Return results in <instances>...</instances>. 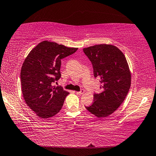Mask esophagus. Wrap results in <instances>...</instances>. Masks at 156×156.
I'll return each mask as SVG.
<instances>
[{"mask_svg": "<svg viewBox=\"0 0 156 156\" xmlns=\"http://www.w3.org/2000/svg\"><path fill=\"white\" fill-rule=\"evenodd\" d=\"M76 93L78 94H82L84 93V90L82 89V90L80 92H76Z\"/></svg>", "mask_w": 156, "mask_h": 156, "instance_id": "esophagus-1", "label": "esophagus"}]
</instances>
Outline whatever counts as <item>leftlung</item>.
<instances>
[{
    "mask_svg": "<svg viewBox=\"0 0 156 156\" xmlns=\"http://www.w3.org/2000/svg\"><path fill=\"white\" fill-rule=\"evenodd\" d=\"M83 51L101 83V92L95 93L93 103L85 107L98 118L107 117L120 107L130 88L131 76L127 59L112 45H96Z\"/></svg>",
    "mask_w": 156,
    "mask_h": 156,
    "instance_id": "8db88e82",
    "label": "left lung"
}]
</instances>
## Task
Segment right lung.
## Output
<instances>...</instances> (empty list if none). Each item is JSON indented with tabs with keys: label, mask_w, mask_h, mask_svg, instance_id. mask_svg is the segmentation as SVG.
<instances>
[{
	"label": "right lung",
	"mask_w": 156,
	"mask_h": 156,
	"mask_svg": "<svg viewBox=\"0 0 156 156\" xmlns=\"http://www.w3.org/2000/svg\"><path fill=\"white\" fill-rule=\"evenodd\" d=\"M77 49L44 41L25 58L21 70L22 93L27 106L38 117L47 119L61 110L69 92L51 84L61 77V59Z\"/></svg>",
	"instance_id": "1"
}]
</instances>
